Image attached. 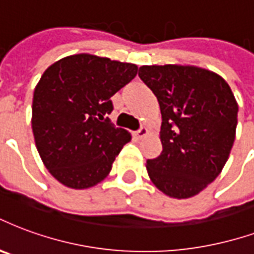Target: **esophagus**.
I'll use <instances>...</instances> for the list:
<instances>
[{
  "instance_id": "obj_1",
  "label": "esophagus",
  "mask_w": 254,
  "mask_h": 254,
  "mask_svg": "<svg viewBox=\"0 0 254 254\" xmlns=\"http://www.w3.org/2000/svg\"><path fill=\"white\" fill-rule=\"evenodd\" d=\"M146 134H148V129H146V127H140L137 132H134V137H136L137 140H141V138H144Z\"/></svg>"
}]
</instances>
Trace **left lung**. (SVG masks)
Here are the masks:
<instances>
[{"mask_svg":"<svg viewBox=\"0 0 254 254\" xmlns=\"http://www.w3.org/2000/svg\"><path fill=\"white\" fill-rule=\"evenodd\" d=\"M138 76L156 95L163 120V151L146 161L148 175L171 198H191L226 164L236 138L237 101L222 76L195 65H142Z\"/></svg>","mask_w":254,"mask_h":254,"instance_id":"8db88e82","label":"left lung"}]
</instances>
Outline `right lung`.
<instances>
[{
    "mask_svg": "<svg viewBox=\"0 0 254 254\" xmlns=\"http://www.w3.org/2000/svg\"><path fill=\"white\" fill-rule=\"evenodd\" d=\"M138 67L78 54L58 60L33 93L32 130L41 160L65 187L90 189L109 175L130 134L109 120L112 97Z\"/></svg>",
    "mask_w": 254,
    "mask_h": 254,
    "instance_id": "obj_1",
    "label": "right lung"
}]
</instances>
